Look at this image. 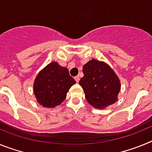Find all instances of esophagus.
I'll use <instances>...</instances> for the list:
<instances>
[{
    "label": "esophagus",
    "mask_w": 152,
    "mask_h": 152,
    "mask_svg": "<svg viewBox=\"0 0 152 152\" xmlns=\"http://www.w3.org/2000/svg\"><path fill=\"white\" fill-rule=\"evenodd\" d=\"M75 80H76L77 83L79 82V80H80V77H79L78 75H77V76H76V77H75Z\"/></svg>",
    "instance_id": "esophagus-1"
}]
</instances>
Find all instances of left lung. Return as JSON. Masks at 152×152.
<instances>
[{
  "label": "left lung",
  "instance_id": "8db88e82",
  "mask_svg": "<svg viewBox=\"0 0 152 152\" xmlns=\"http://www.w3.org/2000/svg\"><path fill=\"white\" fill-rule=\"evenodd\" d=\"M82 87L88 103L95 108L103 109L113 104L120 91V82L108 64L92 59L83 67Z\"/></svg>",
  "mask_w": 152,
  "mask_h": 152
}]
</instances>
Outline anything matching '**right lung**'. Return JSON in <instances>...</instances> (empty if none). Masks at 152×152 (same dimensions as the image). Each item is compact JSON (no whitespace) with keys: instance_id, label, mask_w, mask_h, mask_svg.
<instances>
[{"instance_id":"right-lung-1","label":"right lung","mask_w":152,"mask_h":152,"mask_svg":"<svg viewBox=\"0 0 152 152\" xmlns=\"http://www.w3.org/2000/svg\"><path fill=\"white\" fill-rule=\"evenodd\" d=\"M75 83L68 70L54 61L48 64L37 75L33 90L40 105L53 108L61 104L66 97L69 88Z\"/></svg>"}]
</instances>
